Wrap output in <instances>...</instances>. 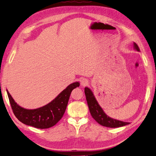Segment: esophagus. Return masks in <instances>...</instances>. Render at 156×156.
I'll return each instance as SVG.
<instances>
[{
    "mask_svg": "<svg viewBox=\"0 0 156 156\" xmlns=\"http://www.w3.org/2000/svg\"><path fill=\"white\" fill-rule=\"evenodd\" d=\"M88 84L87 79L83 78L80 80V84L82 86H86Z\"/></svg>",
    "mask_w": 156,
    "mask_h": 156,
    "instance_id": "34e87169",
    "label": "esophagus"
}]
</instances>
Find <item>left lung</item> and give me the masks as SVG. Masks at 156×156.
Segmentation results:
<instances>
[{
    "instance_id": "left-lung-1",
    "label": "left lung",
    "mask_w": 156,
    "mask_h": 156,
    "mask_svg": "<svg viewBox=\"0 0 156 156\" xmlns=\"http://www.w3.org/2000/svg\"><path fill=\"white\" fill-rule=\"evenodd\" d=\"M133 48L137 51H140L138 45L135 42L133 43ZM84 93L90 115L99 124L109 128L120 127L129 124V122L117 120L108 116L104 112L101 107L99 106L93 94V93L89 87H85Z\"/></svg>"
}]
</instances>
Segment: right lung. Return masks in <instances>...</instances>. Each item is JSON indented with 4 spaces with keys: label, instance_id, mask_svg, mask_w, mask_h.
I'll return each mask as SVG.
<instances>
[{
    "label": "right lung",
    "instance_id": "right-lung-1",
    "mask_svg": "<svg viewBox=\"0 0 156 156\" xmlns=\"http://www.w3.org/2000/svg\"><path fill=\"white\" fill-rule=\"evenodd\" d=\"M79 85V82L69 85L50 103L34 109L19 106L7 90V93L13 113L18 120L25 125L44 129L54 126L60 121L66 112L72 90Z\"/></svg>",
    "mask_w": 156,
    "mask_h": 156
}]
</instances>
